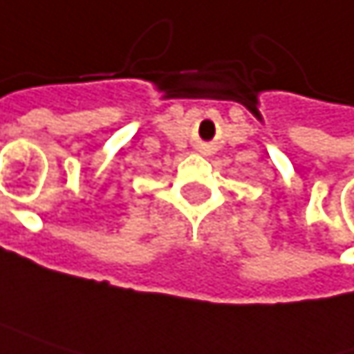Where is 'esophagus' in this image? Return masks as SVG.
Here are the masks:
<instances>
[{
  "label": "esophagus",
  "instance_id": "34e87169",
  "mask_svg": "<svg viewBox=\"0 0 354 354\" xmlns=\"http://www.w3.org/2000/svg\"><path fill=\"white\" fill-rule=\"evenodd\" d=\"M199 153H203V155H209V153H212V145H207V142H201V145H199Z\"/></svg>",
  "mask_w": 354,
  "mask_h": 354
}]
</instances>
